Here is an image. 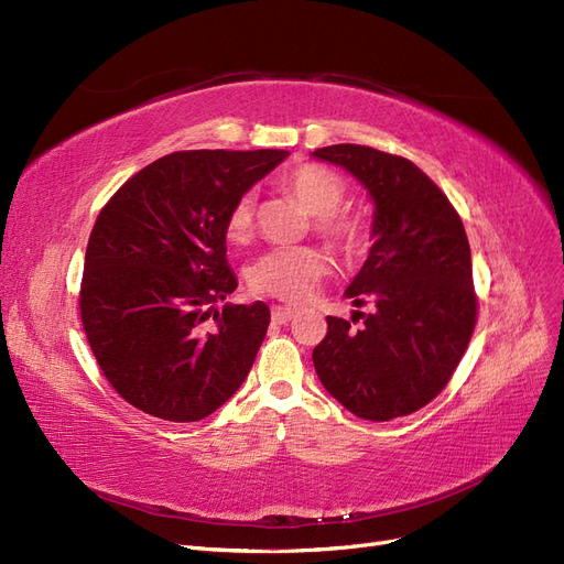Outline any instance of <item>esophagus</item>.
<instances>
[{"label": "esophagus", "mask_w": 564, "mask_h": 564, "mask_svg": "<svg viewBox=\"0 0 564 564\" xmlns=\"http://www.w3.org/2000/svg\"><path fill=\"white\" fill-rule=\"evenodd\" d=\"M270 315H273V322L278 324H286L296 317V310L291 307H282V305H273V310H270Z\"/></svg>", "instance_id": "1"}]
</instances>
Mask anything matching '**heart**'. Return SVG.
<instances>
[{
  "mask_svg": "<svg viewBox=\"0 0 564 564\" xmlns=\"http://www.w3.org/2000/svg\"><path fill=\"white\" fill-rule=\"evenodd\" d=\"M284 188L313 217L319 230L332 238L347 257H357L366 247V226L361 219L336 215L345 203L347 186L340 174L322 165H301L284 180ZM254 193H245L230 207L226 217V236L240 242L249 236L254 221ZM328 273V261L317 249L294 247L273 249L249 268V284L263 296L301 303L313 294L319 280Z\"/></svg>",
  "mask_w": 564,
  "mask_h": 564,
  "instance_id": "1",
  "label": "heart"
}]
</instances>
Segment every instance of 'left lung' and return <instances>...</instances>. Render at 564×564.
<instances>
[{
    "mask_svg": "<svg viewBox=\"0 0 564 564\" xmlns=\"http://www.w3.org/2000/svg\"><path fill=\"white\" fill-rule=\"evenodd\" d=\"M313 156L347 170L373 203L368 257L345 299L347 319L326 317L313 349L324 390L357 417L387 422L430 403L467 349L476 324L471 249L441 188L408 159L361 144H334Z\"/></svg>",
    "mask_w": 564,
    "mask_h": 564,
    "instance_id": "1",
    "label": "left lung"
}]
</instances>
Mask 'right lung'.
<instances>
[{
    "label": "right lung",
    "mask_w": 564,
    "mask_h": 564,
    "mask_svg": "<svg viewBox=\"0 0 564 564\" xmlns=\"http://www.w3.org/2000/svg\"><path fill=\"white\" fill-rule=\"evenodd\" d=\"M286 156L280 149L170 153L100 212L86 249L82 322L105 378L130 405L198 422L240 390L270 310L263 301L226 303L238 289L226 217Z\"/></svg>",
    "instance_id": "1"
}]
</instances>
